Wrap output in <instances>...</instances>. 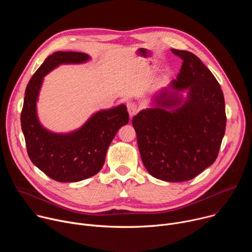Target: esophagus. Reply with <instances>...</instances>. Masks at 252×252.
Here are the masks:
<instances>
[{
    "label": "esophagus",
    "mask_w": 252,
    "mask_h": 252,
    "mask_svg": "<svg viewBox=\"0 0 252 252\" xmlns=\"http://www.w3.org/2000/svg\"><path fill=\"white\" fill-rule=\"evenodd\" d=\"M127 112L130 118H132L134 115H136V113L138 112V106L136 103L134 102H127Z\"/></svg>",
    "instance_id": "obj_1"
}]
</instances>
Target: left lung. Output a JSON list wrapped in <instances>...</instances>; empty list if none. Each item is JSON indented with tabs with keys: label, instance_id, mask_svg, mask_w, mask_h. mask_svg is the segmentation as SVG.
I'll use <instances>...</instances> for the list:
<instances>
[{
	"label": "left lung",
	"instance_id": "left-lung-1",
	"mask_svg": "<svg viewBox=\"0 0 252 252\" xmlns=\"http://www.w3.org/2000/svg\"><path fill=\"white\" fill-rule=\"evenodd\" d=\"M171 52L183 60L181 71L153 96L152 107L132 118V126L150 174L181 183L195 177L217 159L226 116L220 86L199 58L188 51Z\"/></svg>",
	"mask_w": 252,
	"mask_h": 252
}]
</instances>
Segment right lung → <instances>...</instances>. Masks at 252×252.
Wrapping results in <instances>:
<instances>
[{
	"mask_svg": "<svg viewBox=\"0 0 252 252\" xmlns=\"http://www.w3.org/2000/svg\"><path fill=\"white\" fill-rule=\"evenodd\" d=\"M88 54L56 52L49 56L30 80L21 114V126L32 162L54 181L77 183L96 174L118 130L129 122L126 106L120 104L94 113L80 128L53 132L42 126L37 101L44 77L60 64L83 63Z\"/></svg>",
	"mask_w": 252,
	"mask_h": 252,
	"instance_id": "obj_1",
	"label": "right lung"
}]
</instances>
